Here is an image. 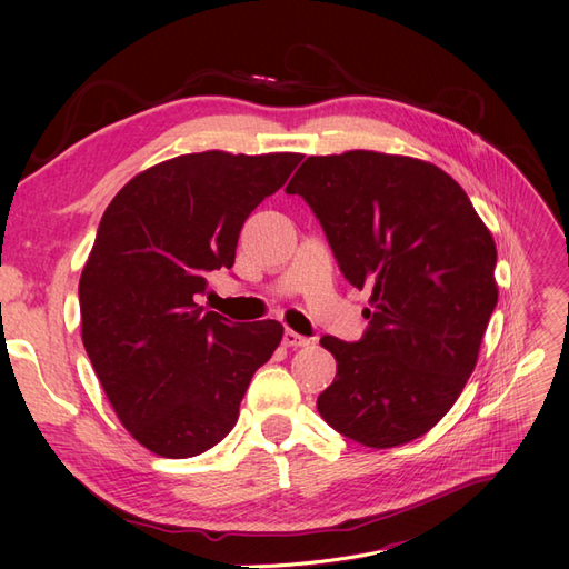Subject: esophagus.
Segmentation results:
<instances>
[{
    "mask_svg": "<svg viewBox=\"0 0 569 569\" xmlns=\"http://www.w3.org/2000/svg\"><path fill=\"white\" fill-rule=\"evenodd\" d=\"M282 343H284V347H289V349H301V347H308V343H311V339L295 332V330H284Z\"/></svg>",
    "mask_w": 569,
    "mask_h": 569,
    "instance_id": "34e87169",
    "label": "esophagus"
}]
</instances>
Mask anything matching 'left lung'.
Returning a JSON list of instances; mask_svg holds the SVG:
<instances>
[{
  "label": "left lung",
  "mask_w": 569,
  "mask_h": 569,
  "mask_svg": "<svg viewBox=\"0 0 569 569\" xmlns=\"http://www.w3.org/2000/svg\"><path fill=\"white\" fill-rule=\"evenodd\" d=\"M287 194L311 206L343 278L370 291L363 339H320L337 360L322 420L368 449L427 435L472 375L498 301L491 232L451 176L393 153L308 157Z\"/></svg>",
  "instance_id": "left-lung-1"
}]
</instances>
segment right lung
Here are the masks:
<instances>
[{
    "label": "right lung",
    "mask_w": 569,
    "mask_h": 569,
    "mask_svg": "<svg viewBox=\"0 0 569 569\" xmlns=\"http://www.w3.org/2000/svg\"><path fill=\"white\" fill-rule=\"evenodd\" d=\"M301 159L184 153L134 176L101 216L78 287L82 343L118 420L151 453L192 458L226 439L280 347L278 320L232 322L197 299Z\"/></svg>",
    "instance_id": "1"
}]
</instances>
